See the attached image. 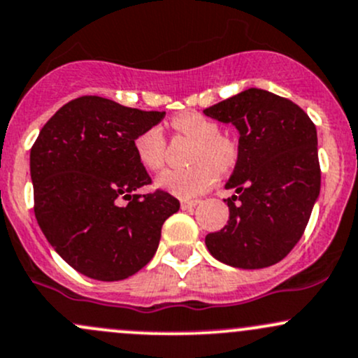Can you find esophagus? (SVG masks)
I'll use <instances>...</instances> for the list:
<instances>
[{
  "label": "esophagus",
  "mask_w": 358,
  "mask_h": 358,
  "mask_svg": "<svg viewBox=\"0 0 358 358\" xmlns=\"http://www.w3.org/2000/svg\"><path fill=\"white\" fill-rule=\"evenodd\" d=\"M196 205H198V199H184V201H180V208L182 210H191Z\"/></svg>",
  "instance_id": "34e87169"
}]
</instances>
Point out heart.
Segmentation results:
<instances>
[{
    "mask_svg": "<svg viewBox=\"0 0 358 358\" xmlns=\"http://www.w3.org/2000/svg\"><path fill=\"white\" fill-rule=\"evenodd\" d=\"M176 133L196 141L187 169H169L155 180L157 187L178 198L189 199L205 193L217 180L218 172L230 171L237 160V145L220 134V126L199 113H180L171 119ZM134 153L148 171H159L165 159V136L159 126L145 129L134 138Z\"/></svg>",
    "mask_w": 358,
    "mask_h": 358,
    "instance_id": "b5f03b06",
    "label": "heart"
}]
</instances>
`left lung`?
I'll use <instances>...</instances> for the list:
<instances>
[{
  "mask_svg": "<svg viewBox=\"0 0 358 358\" xmlns=\"http://www.w3.org/2000/svg\"><path fill=\"white\" fill-rule=\"evenodd\" d=\"M203 113L239 131L236 169L225 184L237 194L225 199L229 222L206 236V248L229 266H271L301 241L321 189L316 126L297 103L261 88Z\"/></svg>",
  "mask_w": 358,
  "mask_h": 358,
  "instance_id": "1",
  "label": "left lung"
}]
</instances>
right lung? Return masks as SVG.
<instances>
[{"instance_id": "1", "label": "right lung", "mask_w": 358, "mask_h": 358, "mask_svg": "<svg viewBox=\"0 0 358 358\" xmlns=\"http://www.w3.org/2000/svg\"><path fill=\"white\" fill-rule=\"evenodd\" d=\"M164 116L83 95L45 122L30 150L37 224L57 255L88 278L117 282L140 271L159 248L164 222L179 210L162 189L136 194L152 179L134 138Z\"/></svg>"}]
</instances>
